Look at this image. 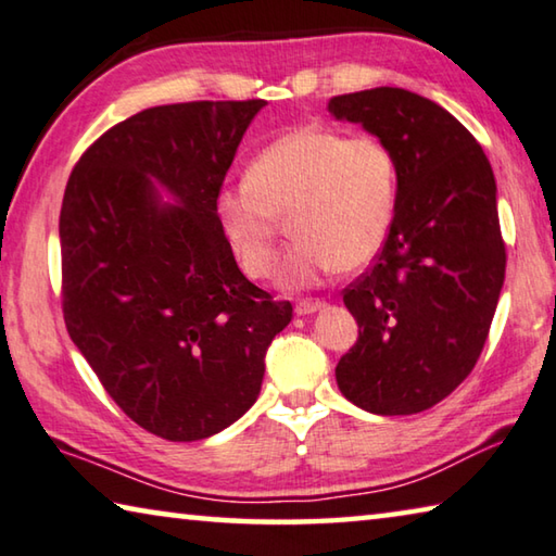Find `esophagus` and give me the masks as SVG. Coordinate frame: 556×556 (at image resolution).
<instances>
[{"label":"esophagus","mask_w":556,"mask_h":556,"mask_svg":"<svg viewBox=\"0 0 556 556\" xmlns=\"http://www.w3.org/2000/svg\"><path fill=\"white\" fill-rule=\"evenodd\" d=\"M327 303H323V300H303V303L295 305V313L298 315H313V313H320L325 311Z\"/></svg>","instance_id":"34e87169"}]
</instances>
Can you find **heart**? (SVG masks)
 I'll use <instances>...</instances> for the list:
<instances>
[{
    "label": "heart",
    "instance_id": "1",
    "mask_svg": "<svg viewBox=\"0 0 556 556\" xmlns=\"http://www.w3.org/2000/svg\"><path fill=\"white\" fill-rule=\"evenodd\" d=\"M396 208L394 154L371 135L348 138L303 125L268 142L249 175L216 189L214 216L236 263L253 278L276 261L278 214L290 212L295 241L276 283L298 293L379 256Z\"/></svg>",
    "mask_w": 556,
    "mask_h": 556
}]
</instances>
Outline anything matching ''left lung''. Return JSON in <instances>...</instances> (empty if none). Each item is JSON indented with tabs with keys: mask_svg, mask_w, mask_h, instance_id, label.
Listing matches in <instances>:
<instances>
[{
	"mask_svg": "<svg viewBox=\"0 0 556 556\" xmlns=\"http://www.w3.org/2000/svg\"><path fill=\"white\" fill-rule=\"evenodd\" d=\"M327 111L362 125L396 162L387 241L344 290L359 338L334 377L369 414L426 412L476 367L503 290L493 167L456 117L412 90H359Z\"/></svg>",
	"mask_w": 556,
	"mask_h": 556,
	"instance_id": "left-lung-1",
	"label": "left lung"
}]
</instances>
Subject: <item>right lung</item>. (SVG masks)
I'll return each instance as SVG.
<instances>
[{"instance_id":"add662e5","label":"right lung","mask_w":556,"mask_h":556,"mask_svg":"<svg viewBox=\"0 0 556 556\" xmlns=\"http://www.w3.org/2000/svg\"><path fill=\"white\" fill-rule=\"evenodd\" d=\"M266 100L148 108L73 167L61 206L63 320L113 402L160 439H208L261 394L293 317L236 266L214 194Z\"/></svg>"}]
</instances>
